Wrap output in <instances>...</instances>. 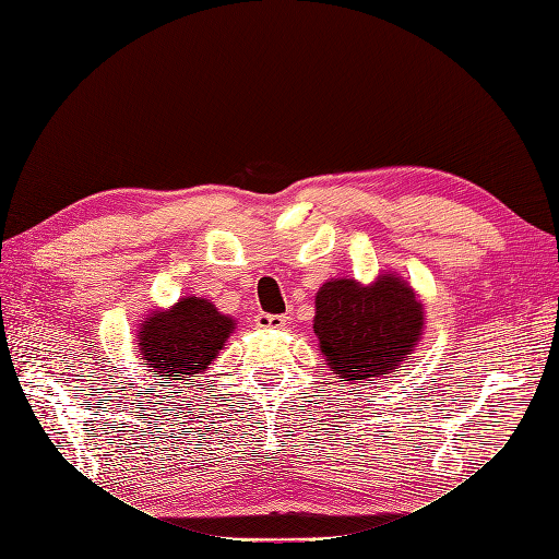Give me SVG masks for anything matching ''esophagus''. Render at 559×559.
<instances>
[{
  "label": "esophagus",
  "mask_w": 559,
  "mask_h": 559,
  "mask_svg": "<svg viewBox=\"0 0 559 559\" xmlns=\"http://www.w3.org/2000/svg\"><path fill=\"white\" fill-rule=\"evenodd\" d=\"M253 324H257L259 329H282L286 324V317L284 314L259 312L257 317H253Z\"/></svg>",
  "instance_id": "esophagus-1"
}]
</instances>
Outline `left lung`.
Returning <instances> with one entry per match:
<instances>
[{
    "mask_svg": "<svg viewBox=\"0 0 559 559\" xmlns=\"http://www.w3.org/2000/svg\"><path fill=\"white\" fill-rule=\"evenodd\" d=\"M312 321L335 378L359 384L396 373L408 361L425 335V302L392 270L370 284L335 277L319 286Z\"/></svg>",
    "mask_w": 559,
    "mask_h": 559,
    "instance_id": "obj_1",
    "label": "left lung"
}]
</instances>
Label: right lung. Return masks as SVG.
I'll list each match as a JSON object with an SVG mask.
<instances>
[{"label": "right lung", "instance_id": "add662e5", "mask_svg": "<svg viewBox=\"0 0 559 559\" xmlns=\"http://www.w3.org/2000/svg\"><path fill=\"white\" fill-rule=\"evenodd\" d=\"M235 326V319L207 298L183 296L170 308L144 314L134 343L151 376L177 382L205 373Z\"/></svg>", "mask_w": 559, "mask_h": 559}]
</instances>
